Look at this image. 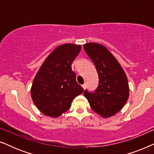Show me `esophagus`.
<instances>
[{
  "mask_svg": "<svg viewBox=\"0 0 154 154\" xmlns=\"http://www.w3.org/2000/svg\"><path fill=\"white\" fill-rule=\"evenodd\" d=\"M82 88H83V89H84V90H85V88H86V84H85V83H84V84H83V85H82Z\"/></svg>",
  "mask_w": 154,
  "mask_h": 154,
  "instance_id": "1",
  "label": "esophagus"
}]
</instances>
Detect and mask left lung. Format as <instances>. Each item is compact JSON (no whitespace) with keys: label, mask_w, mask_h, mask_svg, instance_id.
<instances>
[{"label":"left lung","mask_w":154,"mask_h":154,"mask_svg":"<svg viewBox=\"0 0 154 154\" xmlns=\"http://www.w3.org/2000/svg\"><path fill=\"white\" fill-rule=\"evenodd\" d=\"M84 50L93 62L99 75V85L94 92L84 95L94 112L104 118L117 113L129 97L127 75L115 57L100 43H88Z\"/></svg>","instance_id":"obj_1"}]
</instances>
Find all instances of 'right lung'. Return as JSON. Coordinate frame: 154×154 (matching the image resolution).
<instances>
[{"label": "right lung", "instance_id": "1", "mask_svg": "<svg viewBox=\"0 0 154 154\" xmlns=\"http://www.w3.org/2000/svg\"><path fill=\"white\" fill-rule=\"evenodd\" d=\"M81 49V45L71 43L57 46L35 74L31 95L35 106L44 115L59 117L70 108L73 99L83 92L71 69Z\"/></svg>", "mask_w": 154, "mask_h": 154}]
</instances>
